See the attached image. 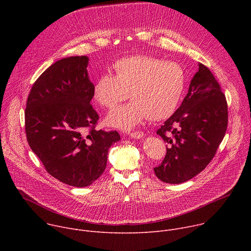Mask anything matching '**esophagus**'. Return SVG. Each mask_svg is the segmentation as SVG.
<instances>
[{
	"label": "esophagus",
	"instance_id": "esophagus-1",
	"mask_svg": "<svg viewBox=\"0 0 251 251\" xmlns=\"http://www.w3.org/2000/svg\"><path fill=\"white\" fill-rule=\"evenodd\" d=\"M130 137L133 139H142L143 137H145V134L142 131H136V132H132L130 134Z\"/></svg>",
	"mask_w": 251,
	"mask_h": 251
}]
</instances>
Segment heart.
<instances>
[{
	"label": "heart",
	"instance_id": "1",
	"mask_svg": "<svg viewBox=\"0 0 251 251\" xmlns=\"http://www.w3.org/2000/svg\"><path fill=\"white\" fill-rule=\"evenodd\" d=\"M114 75L104 74L93 87V98L103 108L112 109L128 97L130 102L112 110L105 123L131 130L147 117L157 121L176 109L185 87L182 66L149 55H132L113 64Z\"/></svg>",
	"mask_w": 251,
	"mask_h": 251
}]
</instances>
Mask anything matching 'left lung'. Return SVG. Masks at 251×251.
<instances>
[{"instance_id":"left-lung-1","label":"left lung","mask_w":251,"mask_h":251,"mask_svg":"<svg viewBox=\"0 0 251 251\" xmlns=\"http://www.w3.org/2000/svg\"><path fill=\"white\" fill-rule=\"evenodd\" d=\"M227 127V103L210 70L199 63L181 106L157 131L169 145L158 178L181 184L200 174L212 160Z\"/></svg>"}]
</instances>
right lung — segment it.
Returning <instances> with one entry per match:
<instances>
[{
    "mask_svg": "<svg viewBox=\"0 0 251 251\" xmlns=\"http://www.w3.org/2000/svg\"><path fill=\"white\" fill-rule=\"evenodd\" d=\"M85 55L61 58L46 69L30 89L25 134L47 172L73 187L91 185L103 174L117 131L96 130L93 83Z\"/></svg>",
    "mask_w": 251,
    "mask_h": 251,
    "instance_id": "add662e5",
    "label": "right lung"
}]
</instances>
